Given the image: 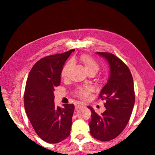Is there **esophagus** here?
<instances>
[{"instance_id": "esophagus-1", "label": "esophagus", "mask_w": 155, "mask_h": 155, "mask_svg": "<svg viewBox=\"0 0 155 155\" xmlns=\"http://www.w3.org/2000/svg\"><path fill=\"white\" fill-rule=\"evenodd\" d=\"M85 106V104H83V103L81 102H79V101H78L76 103V110L79 109V108L81 107H84Z\"/></svg>"}]
</instances>
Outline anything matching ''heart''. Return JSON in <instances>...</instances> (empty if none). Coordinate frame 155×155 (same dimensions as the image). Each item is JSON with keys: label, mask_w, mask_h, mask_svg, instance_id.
I'll use <instances>...</instances> for the list:
<instances>
[{"label": "heart", "mask_w": 155, "mask_h": 155, "mask_svg": "<svg viewBox=\"0 0 155 155\" xmlns=\"http://www.w3.org/2000/svg\"><path fill=\"white\" fill-rule=\"evenodd\" d=\"M81 63L83 64L85 71L87 74L94 73L96 74L100 69V65L96 61L93 59L91 56L86 54L81 55L79 58ZM71 62H67L64 65L61 72V76L62 78L66 79L68 77V72L70 67H71ZM92 91V88L91 87H79L74 91L75 95L80 97L83 100H87L90 97V94Z\"/></svg>", "instance_id": "obj_1"}]
</instances>
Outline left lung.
Returning a JSON list of instances; mask_svg holds the SVG:
<instances>
[{"label": "left lung", "instance_id": "8db88e82", "mask_svg": "<svg viewBox=\"0 0 155 155\" xmlns=\"http://www.w3.org/2000/svg\"><path fill=\"white\" fill-rule=\"evenodd\" d=\"M97 54L109 63L110 76L98 97L104 100L106 109L97 114L88 106L92 112L88 125L94 138L107 142L118 137L128 124L135 101L134 83L129 68L120 59L108 52Z\"/></svg>", "mask_w": 155, "mask_h": 155}]
</instances>
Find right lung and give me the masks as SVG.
I'll return each instance as SVG.
<instances>
[{
    "label": "right lung",
    "mask_w": 155,
    "mask_h": 155,
    "mask_svg": "<svg viewBox=\"0 0 155 155\" xmlns=\"http://www.w3.org/2000/svg\"><path fill=\"white\" fill-rule=\"evenodd\" d=\"M74 49L39 60L28 77L24 95L26 113L34 130L45 142L56 143L70 135L74 104L56 107L54 88L61 83L63 65Z\"/></svg>",
    "instance_id": "right-lung-1"
}]
</instances>
